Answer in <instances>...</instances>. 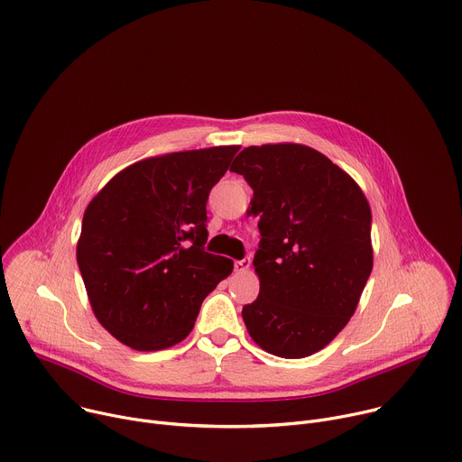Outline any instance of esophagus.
I'll return each instance as SVG.
<instances>
[{
  "instance_id": "obj_1",
  "label": "esophagus",
  "mask_w": 462,
  "mask_h": 462,
  "mask_svg": "<svg viewBox=\"0 0 462 462\" xmlns=\"http://www.w3.org/2000/svg\"><path fill=\"white\" fill-rule=\"evenodd\" d=\"M252 265V257L250 255H245L243 259H237V261H234V269H236V273H245V271H248V267Z\"/></svg>"
}]
</instances>
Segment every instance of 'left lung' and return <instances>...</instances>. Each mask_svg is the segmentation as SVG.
I'll use <instances>...</instances> for the list:
<instances>
[{"label": "left lung", "mask_w": 462, "mask_h": 462, "mask_svg": "<svg viewBox=\"0 0 462 462\" xmlns=\"http://www.w3.org/2000/svg\"><path fill=\"white\" fill-rule=\"evenodd\" d=\"M254 189L259 296L243 307L252 340L303 358L353 316L373 269L371 208L358 184L301 144L245 148L230 166Z\"/></svg>", "instance_id": "8db88e82"}]
</instances>
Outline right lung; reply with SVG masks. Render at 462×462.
I'll return each mask as SVG.
<instances>
[{"mask_svg": "<svg viewBox=\"0 0 462 462\" xmlns=\"http://www.w3.org/2000/svg\"><path fill=\"white\" fill-rule=\"evenodd\" d=\"M239 146L179 152L116 173L89 203L79 269L104 328L159 351L184 340L234 263L205 250L207 201Z\"/></svg>", "mask_w": 462, "mask_h": 462, "instance_id": "right-lung-1", "label": "right lung"}]
</instances>
